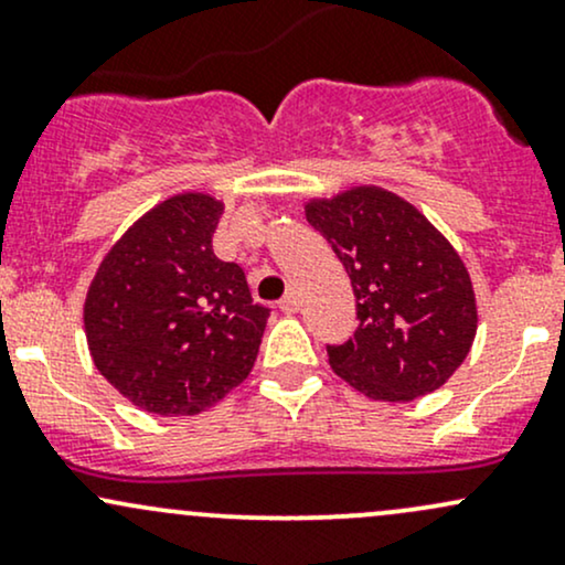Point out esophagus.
I'll return each mask as SVG.
<instances>
[{
	"mask_svg": "<svg viewBox=\"0 0 565 565\" xmlns=\"http://www.w3.org/2000/svg\"><path fill=\"white\" fill-rule=\"evenodd\" d=\"M278 308H281L284 313H297V310H300V295H297L295 289L287 291V295H284V300L278 302Z\"/></svg>",
	"mask_w": 565,
	"mask_h": 565,
	"instance_id": "obj_1",
	"label": "esophagus"
}]
</instances>
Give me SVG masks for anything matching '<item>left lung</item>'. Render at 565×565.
Wrapping results in <instances>:
<instances>
[{"instance_id": "1", "label": "left lung", "mask_w": 565, "mask_h": 565, "mask_svg": "<svg viewBox=\"0 0 565 565\" xmlns=\"http://www.w3.org/2000/svg\"><path fill=\"white\" fill-rule=\"evenodd\" d=\"M305 217L353 284L359 327L342 345H327L337 377L391 404L438 391L468 359L478 329L470 274L449 238L377 185L310 199Z\"/></svg>"}]
</instances>
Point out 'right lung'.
<instances>
[{"mask_svg":"<svg viewBox=\"0 0 565 565\" xmlns=\"http://www.w3.org/2000/svg\"><path fill=\"white\" fill-rule=\"evenodd\" d=\"M223 201L178 193L125 231L87 289L97 372L142 412L191 417L252 372L270 310L212 252Z\"/></svg>","mask_w":565,"mask_h":565,"instance_id":"obj_1","label":"right lung"}]
</instances>
